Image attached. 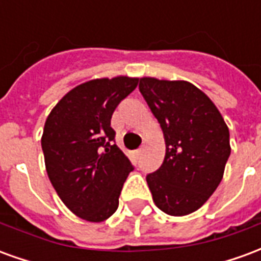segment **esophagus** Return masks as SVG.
<instances>
[{
    "instance_id": "obj_1",
    "label": "esophagus",
    "mask_w": 261,
    "mask_h": 261,
    "mask_svg": "<svg viewBox=\"0 0 261 261\" xmlns=\"http://www.w3.org/2000/svg\"><path fill=\"white\" fill-rule=\"evenodd\" d=\"M141 152H142V149H141V148H140V149H137V151H136L137 156H140V155H141Z\"/></svg>"
}]
</instances>
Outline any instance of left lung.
Instances as JSON below:
<instances>
[{
  "mask_svg": "<svg viewBox=\"0 0 261 261\" xmlns=\"http://www.w3.org/2000/svg\"><path fill=\"white\" fill-rule=\"evenodd\" d=\"M140 92L164 131L166 153L147 175L155 205L181 217L197 211L222 180L229 130L211 99L187 81L141 78Z\"/></svg>",
  "mask_w": 261,
  "mask_h": 261,
  "instance_id": "8db88e82",
  "label": "left lung"
}]
</instances>
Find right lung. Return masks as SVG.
Segmentation results:
<instances>
[{"instance_id": "add662e5", "label": "right lung", "mask_w": 261, "mask_h": 261, "mask_svg": "<svg viewBox=\"0 0 261 261\" xmlns=\"http://www.w3.org/2000/svg\"><path fill=\"white\" fill-rule=\"evenodd\" d=\"M138 85V78L116 76L75 86L48 114L42 149L48 179L61 201L91 222H102L119 207L134 166L114 144V109Z\"/></svg>"}]
</instances>
